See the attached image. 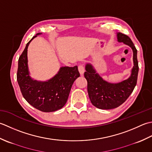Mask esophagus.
Instances as JSON below:
<instances>
[{
  "label": "esophagus",
  "instance_id": "esophagus-1",
  "mask_svg": "<svg viewBox=\"0 0 152 152\" xmlns=\"http://www.w3.org/2000/svg\"><path fill=\"white\" fill-rule=\"evenodd\" d=\"M78 69H79V72L80 75H83V74H84V72H85L84 66H83V65H79Z\"/></svg>",
  "mask_w": 152,
  "mask_h": 152
}]
</instances>
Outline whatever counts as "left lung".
<instances>
[{"label": "left lung", "mask_w": 152, "mask_h": 152, "mask_svg": "<svg viewBox=\"0 0 152 152\" xmlns=\"http://www.w3.org/2000/svg\"><path fill=\"white\" fill-rule=\"evenodd\" d=\"M117 41L129 46L133 52V66L128 79L117 83H111L104 80L91 64H86L85 77L87 80V90L90 100L93 106L101 110H111L121 106L126 101L137 85L138 63L137 50L129 37L117 33Z\"/></svg>", "instance_id": "left-lung-1"}]
</instances>
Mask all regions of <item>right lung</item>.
Masks as SVG:
<instances>
[{"label": "right lung", "mask_w": 152, "mask_h": 152, "mask_svg": "<svg viewBox=\"0 0 152 152\" xmlns=\"http://www.w3.org/2000/svg\"><path fill=\"white\" fill-rule=\"evenodd\" d=\"M37 33L27 42L18 60L17 80L21 94L28 103L43 112H52L62 108L67 102L72 86L80 76L77 66L61 67L57 74L46 81H39L30 76L27 48Z\"/></svg>", "instance_id": "1"}]
</instances>
